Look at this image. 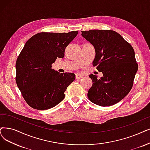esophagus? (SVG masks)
<instances>
[{
    "mask_svg": "<svg viewBox=\"0 0 150 150\" xmlns=\"http://www.w3.org/2000/svg\"><path fill=\"white\" fill-rule=\"evenodd\" d=\"M81 78H82V76H81V75L79 74H76V79H81Z\"/></svg>",
    "mask_w": 150,
    "mask_h": 150,
    "instance_id": "obj_1",
    "label": "esophagus"
}]
</instances>
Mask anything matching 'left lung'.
<instances>
[{
  "instance_id": "1",
  "label": "left lung",
  "mask_w": 150,
  "mask_h": 150,
  "mask_svg": "<svg viewBox=\"0 0 150 150\" xmlns=\"http://www.w3.org/2000/svg\"><path fill=\"white\" fill-rule=\"evenodd\" d=\"M82 36L95 50L92 63L103 76L89 77L93 83L87 96L92 103L101 106L115 105L122 100L132 88L138 70L135 52L121 35L112 30L82 31Z\"/></svg>"
}]
</instances>
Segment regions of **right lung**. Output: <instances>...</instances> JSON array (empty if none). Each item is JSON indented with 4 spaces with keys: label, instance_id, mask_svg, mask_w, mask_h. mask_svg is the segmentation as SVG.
I'll return each mask as SVG.
<instances>
[{
    "label": "right lung",
    "instance_id": "obj_1",
    "mask_svg": "<svg viewBox=\"0 0 150 150\" xmlns=\"http://www.w3.org/2000/svg\"><path fill=\"white\" fill-rule=\"evenodd\" d=\"M78 34L40 33L24 46L16 62V82L26 103L38 110L50 109L64 98V92L75 79L71 73L52 69L57 58H63L66 47Z\"/></svg>",
    "mask_w": 150,
    "mask_h": 150
}]
</instances>
